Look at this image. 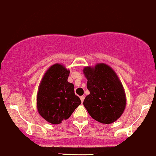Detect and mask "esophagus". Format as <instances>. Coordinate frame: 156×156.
<instances>
[{"instance_id": "obj_1", "label": "esophagus", "mask_w": 156, "mask_h": 156, "mask_svg": "<svg viewBox=\"0 0 156 156\" xmlns=\"http://www.w3.org/2000/svg\"><path fill=\"white\" fill-rule=\"evenodd\" d=\"M80 98H81V102H83V100H84V96H83V95H82V96L80 97Z\"/></svg>"}]
</instances>
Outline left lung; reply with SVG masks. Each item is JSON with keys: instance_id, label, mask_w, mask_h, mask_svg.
I'll list each match as a JSON object with an SVG mask.
<instances>
[{"instance_id": "1", "label": "left lung", "mask_w": 156, "mask_h": 156, "mask_svg": "<svg viewBox=\"0 0 156 156\" xmlns=\"http://www.w3.org/2000/svg\"><path fill=\"white\" fill-rule=\"evenodd\" d=\"M83 72L90 91L83 106L95 121L102 124L113 123L121 117L126 107L125 92L119 77L105 64L86 66Z\"/></svg>"}]
</instances>
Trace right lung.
Masks as SVG:
<instances>
[{
	"label": "right lung",
	"instance_id": "1",
	"mask_svg": "<svg viewBox=\"0 0 156 156\" xmlns=\"http://www.w3.org/2000/svg\"><path fill=\"white\" fill-rule=\"evenodd\" d=\"M69 70L60 64L48 69L43 77L37 94V109L48 122L61 124L68 119L81 104L74 91V85L67 81Z\"/></svg>",
	"mask_w": 156,
	"mask_h": 156
}]
</instances>
